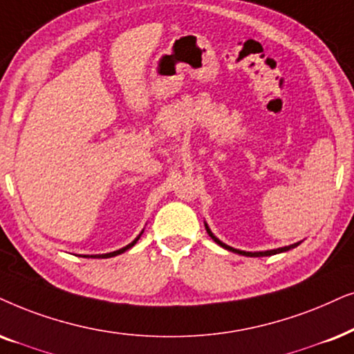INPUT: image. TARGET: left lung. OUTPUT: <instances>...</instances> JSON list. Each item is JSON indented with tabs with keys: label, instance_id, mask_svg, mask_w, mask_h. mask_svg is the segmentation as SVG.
<instances>
[{
	"label": "left lung",
	"instance_id": "obj_1",
	"mask_svg": "<svg viewBox=\"0 0 354 354\" xmlns=\"http://www.w3.org/2000/svg\"><path fill=\"white\" fill-rule=\"evenodd\" d=\"M205 227H206V232L209 234V237L213 239L214 242H216L218 245H221L223 249H226V250H231V252H234V254H239V255H245V257H268V255H274V254H281V252H286V250H291V249H295V247H297L299 245V242H297V244H292V245H286V247H281V249H273V250H265V252H245V250H239V249H232V247H229V245H226L224 244V242H221L219 241V239L214 236L213 232H211V229L208 227V224L205 223Z\"/></svg>",
	"mask_w": 354,
	"mask_h": 354
}]
</instances>
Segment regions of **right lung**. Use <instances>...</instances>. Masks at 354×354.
Instances as JSON below:
<instances>
[{"label":"right lung","mask_w":354,"mask_h":354,"mask_svg":"<svg viewBox=\"0 0 354 354\" xmlns=\"http://www.w3.org/2000/svg\"><path fill=\"white\" fill-rule=\"evenodd\" d=\"M141 234H143V232H141ZM141 234H140V236H138V237L135 239V241L131 242V244H128V245H125V247H122V249H118V250H115V252H109V254H102V255H84V257H86V259H110V257L120 255V254H123V252L128 250V249H131V247L136 244V242H138V239L141 237Z\"/></svg>","instance_id":"add662e5"}]
</instances>
